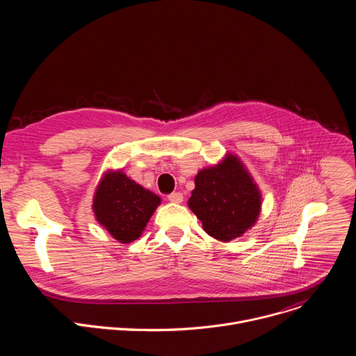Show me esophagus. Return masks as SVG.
<instances>
[{
	"label": "esophagus",
	"instance_id": "esophagus-1",
	"mask_svg": "<svg viewBox=\"0 0 356 356\" xmlns=\"http://www.w3.org/2000/svg\"><path fill=\"white\" fill-rule=\"evenodd\" d=\"M168 200L169 201H172V202H181L183 201V194L181 193H179V191H176V193H172V194H169L168 195Z\"/></svg>",
	"mask_w": 356,
	"mask_h": 356
}]
</instances>
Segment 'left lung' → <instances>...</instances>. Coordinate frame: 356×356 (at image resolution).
I'll list each match as a JSON object with an SVG mask.
<instances>
[{"instance_id": "obj_1", "label": "left lung", "mask_w": 356, "mask_h": 356, "mask_svg": "<svg viewBox=\"0 0 356 356\" xmlns=\"http://www.w3.org/2000/svg\"><path fill=\"white\" fill-rule=\"evenodd\" d=\"M188 207L204 231L218 241L241 236L257 222L261 213V191L241 161L225 159L197 173Z\"/></svg>"}]
</instances>
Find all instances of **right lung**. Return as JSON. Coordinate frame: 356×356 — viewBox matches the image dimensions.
<instances>
[{
	"mask_svg": "<svg viewBox=\"0 0 356 356\" xmlns=\"http://www.w3.org/2000/svg\"><path fill=\"white\" fill-rule=\"evenodd\" d=\"M161 197L135 183L122 170L107 172L92 200L95 220L122 243L138 239Z\"/></svg>",
	"mask_w": 356,
	"mask_h": 356,
	"instance_id": "obj_1",
	"label": "right lung"
}]
</instances>
